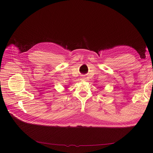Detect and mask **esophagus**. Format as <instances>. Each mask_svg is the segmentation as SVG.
Here are the masks:
<instances>
[{
	"label": "esophagus",
	"instance_id": "1",
	"mask_svg": "<svg viewBox=\"0 0 153 153\" xmlns=\"http://www.w3.org/2000/svg\"><path fill=\"white\" fill-rule=\"evenodd\" d=\"M81 79H83V80H85V77H84V76H82V77H81Z\"/></svg>",
	"mask_w": 153,
	"mask_h": 153
}]
</instances>
